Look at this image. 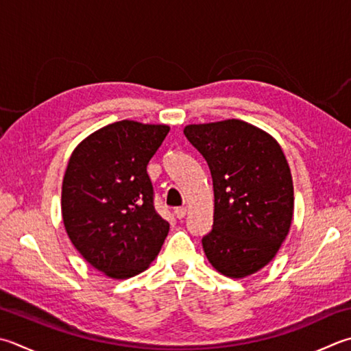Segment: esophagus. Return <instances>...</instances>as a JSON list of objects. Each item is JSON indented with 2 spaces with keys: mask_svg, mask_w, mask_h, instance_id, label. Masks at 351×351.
I'll return each instance as SVG.
<instances>
[{
  "mask_svg": "<svg viewBox=\"0 0 351 351\" xmlns=\"http://www.w3.org/2000/svg\"><path fill=\"white\" fill-rule=\"evenodd\" d=\"M185 213H187V210H185L184 207L176 208L175 210V216H176V219H184L185 217Z\"/></svg>",
  "mask_w": 351,
  "mask_h": 351,
  "instance_id": "1",
  "label": "esophagus"
}]
</instances>
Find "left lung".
<instances>
[{
    "instance_id": "8db88e82",
    "label": "left lung",
    "mask_w": 351,
    "mask_h": 351,
    "mask_svg": "<svg viewBox=\"0 0 351 351\" xmlns=\"http://www.w3.org/2000/svg\"><path fill=\"white\" fill-rule=\"evenodd\" d=\"M184 135L208 164L215 216L202 248L217 272L243 278L276 257L293 216V184L280 144L242 120L189 125Z\"/></svg>"
}]
</instances>
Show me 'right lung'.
Here are the masks:
<instances>
[{
	"mask_svg": "<svg viewBox=\"0 0 351 351\" xmlns=\"http://www.w3.org/2000/svg\"><path fill=\"white\" fill-rule=\"evenodd\" d=\"M170 128L121 120L82 141L62 182V219L74 248L108 277L146 271L160 252L169 222L154 207L150 158Z\"/></svg>",
	"mask_w": 351,
	"mask_h": 351,
	"instance_id": "add662e5",
	"label": "right lung"
}]
</instances>
